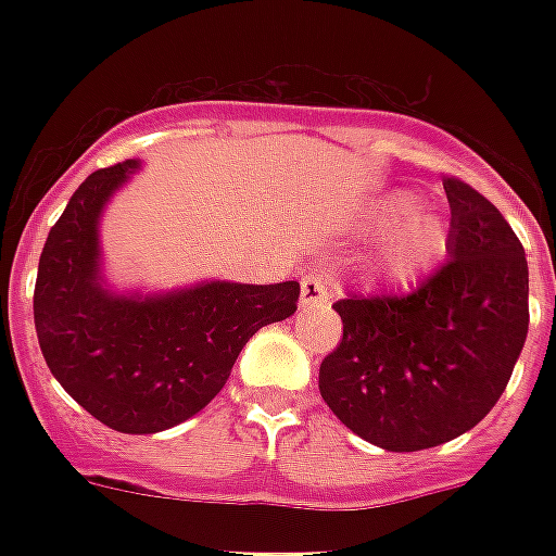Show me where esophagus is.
Segmentation results:
<instances>
[{
  "mask_svg": "<svg viewBox=\"0 0 556 556\" xmlns=\"http://www.w3.org/2000/svg\"><path fill=\"white\" fill-rule=\"evenodd\" d=\"M331 296V277L323 270H314L303 279V291H300V305L303 308H314V305L329 303Z\"/></svg>",
  "mask_w": 556,
  "mask_h": 556,
  "instance_id": "obj_1",
  "label": "esophagus"
}]
</instances>
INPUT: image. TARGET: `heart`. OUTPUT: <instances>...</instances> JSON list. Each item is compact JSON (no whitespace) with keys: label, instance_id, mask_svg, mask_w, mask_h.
Wrapping results in <instances>:
<instances>
[{"label":"heart","instance_id":"1","mask_svg":"<svg viewBox=\"0 0 556 556\" xmlns=\"http://www.w3.org/2000/svg\"><path fill=\"white\" fill-rule=\"evenodd\" d=\"M361 222L366 230L392 227L378 251V270L395 286L418 279L447 253V222L432 207H418V199L409 190H392L369 201Z\"/></svg>","mask_w":556,"mask_h":556}]
</instances>
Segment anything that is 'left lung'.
<instances>
[{
    "instance_id": "1",
    "label": "left lung",
    "mask_w": 556,
    "mask_h": 556,
    "mask_svg": "<svg viewBox=\"0 0 556 556\" xmlns=\"http://www.w3.org/2000/svg\"><path fill=\"white\" fill-rule=\"evenodd\" d=\"M447 260L406 296L334 303L343 340L320 364L329 409L375 447H439L473 430L528 338V262L482 192L444 178Z\"/></svg>"
}]
</instances>
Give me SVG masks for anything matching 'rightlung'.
<instances>
[{
  "mask_svg": "<svg viewBox=\"0 0 556 556\" xmlns=\"http://www.w3.org/2000/svg\"><path fill=\"white\" fill-rule=\"evenodd\" d=\"M138 169V159L98 169L65 204L39 256L34 326L48 369L86 413L117 432L150 435L192 418L222 392L244 343L296 312L300 282L112 286L100 218Z\"/></svg>",
  "mask_w": 556,
  "mask_h": 556,
  "instance_id": "1",
  "label": "right lung"
}]
</instances>
